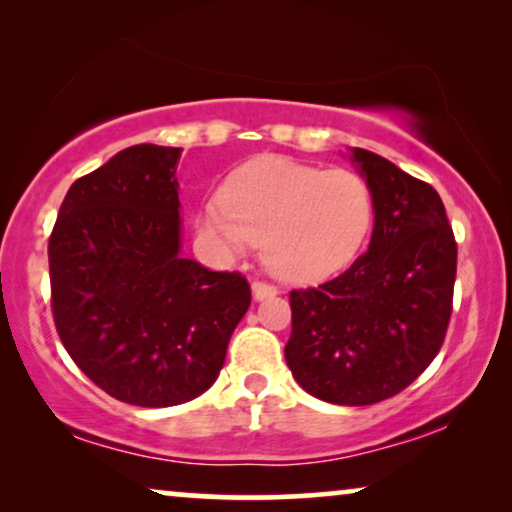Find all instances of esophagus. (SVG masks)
Returning a JSON list of instances; mask_svg holds the SVG:
<instances>
[{
	"label": "esophagus",
	"instance_id": "1",
	"mask_svg": "<svg viewBox=\"0 0 512 512\" xmlns=\"http://www.w3.org/2000/svg\"><path fill=\"white\" fill-rule=\"evenodd\" d=\"M251 296H254V300L258 303V300L277 296V289L268 282H254V284H251Z\"/></svg>",
	"mask_w": 512,
	"mask_h": 512
}]
</instances>
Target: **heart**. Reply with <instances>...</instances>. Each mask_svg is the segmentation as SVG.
Masks as SVG:
<instances>
[{"label": "heart", "instance_id": "obj_1", "mask_svg": "<svg viewBox=\"0 0 512 512\" xmlns=\"http://www.w3.org/2000/svg\"><path fill=\"white\" fill-rule=\"evenodd\" d=\"M373 219L375 198L361 174L258 156L230 174L221 198L200 207L198 230L226 256L263 242L272 275L312 284L359 256Z\"/></svg>", "mask_w": 512, "mask_h": 512}]
</instances>
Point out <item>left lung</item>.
Wrapping results in <instances>:
<instances>
[{
  "instance_id": "8db88e82",
  "label": "left lung",
  "mask_w": 512,
  "mask_h": 512,
  "mask_svg": "<svg viewBox=\"0 0 512 512\" xmlns=\"http://www.w3.org/2000/svg\"><path fill=\"white\" fill-rule=\"evenodd\" d=\"M375 198L368 251L317 289L291 291L286 363L307 394L373 405L424 373L445 340L457 244L429 184L391 160L349 149Z\"/></svg>"
}]
</instances>
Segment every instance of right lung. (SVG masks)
Listing matches in <instances>:
<instances>
[{
  "instance_id": "add662e5",
  "label": "right lung",
  "mask_w": 512,
  "mask_h": 512,
  "mask_svg": "<svg viewBox=\"0 0 512 512\" xmlns=\"http://www.w3.org/2000/svg\"><path fill=\"white\" fill-rule=\"evenodd\" d=\"M179 146L135 144L76 179L51 242L55 328L76 366L123 403L170 408L219 377L251 291L181 256Z\"/></svg>"
}]
</instances>
